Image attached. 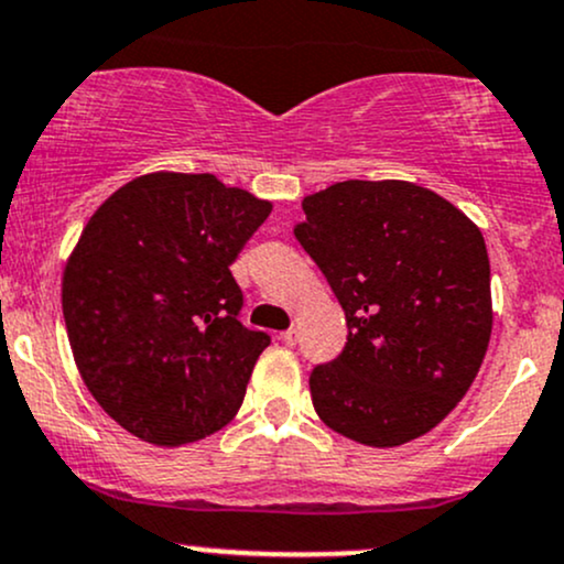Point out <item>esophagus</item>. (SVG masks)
Listing matches in <instances>:
<instances>
[{"label": "esophagus", "instance_id": "34e87169", "mask_svg": "<svg viewBox=\"0 0 564 564\" xmlns=\"http://www.w3.org/2000/svg\"><path fill=\"white\" fill-rule=\"evenodd\" d=\"M281 339L289 345V348H294L296 339H300V332H296V329H286V332L281 334Z\"/></svg>", "mask_w": 564, "mask_h": 564}]
</instances>
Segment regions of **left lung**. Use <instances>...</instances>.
I'll use <instances>...</instances> for the list:
<instances>
[{
	"instance_id": "left-lung-1",
	"label": "left lung",
	"mask_w": 564,
	"mask_h": 564,
	"mask_svg": "<svg viewBox=\"0 0 564 564\" xmlns=\"http://www.w3.org/2000/svg\"><path fill=\"white\" fill-rule=\"evenodd\" d=\"M296 240L345 311L348 343L311 372L318 417L369 447L429 433L471 388L492 332L479 227L410 182H339L302 200Z\"/></svg>"
}]
</instances>
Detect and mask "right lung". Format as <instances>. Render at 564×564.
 Instances as JSON below:
<instances>
[{"instance_id": "1", "label": "right lung", "mask_w": 564, "mask_h": 564, "mask_svg": "<svg viewBox=\"0 0 564 564\" xmlns=\"http://www.w3.org/2000/svg\"><path fill=\"white\" fill-rule=\"evenodd\" d=\"M272 206L212 173H147L90 216L64 272L79 375L115 423L178 447L225 429L270 334L230 264Z\"/></svg>"}]
</instances>
